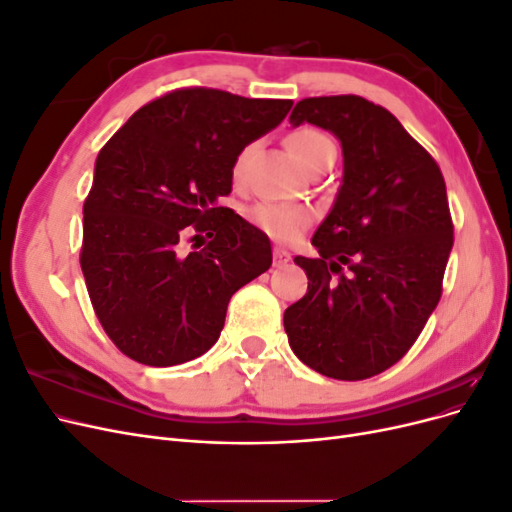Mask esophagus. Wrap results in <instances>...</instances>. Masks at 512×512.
Returning a JSON list of instances; mask_svg holds the SVG:
<instances>
[{
    "instance_id": "1",
    "label": "esophagus",
    "mask_w": 512,
    "mask_h": 512,
    "mask_svg": "<svg viewBox=\"0 0 512 512\" xmlns=\"http://www.w3.org/2000/svg\"><path fill=\"white\" fill-rule=\"evenodd\" d=\"M273 260H275V265H284V262L290 260V252L284 250V247H275V250H273Z\"/></svg>"
}]
</instances>
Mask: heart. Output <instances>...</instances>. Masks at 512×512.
<instances>
[{"label":"heart","instance_id":"heart-1","mask_svg":"<svg viewBox=\"0 0 512 512\" xmlns=\"http://www.w3.org/2000/svg\"><path fill=\"white\" fill-rule=\"evenodd\" d=\"M286 149L290 151V156L307 170V173L320 164L335 160L337 156V149L331 138L314 128L292 130L286 136ZM247 156H250V147H245L237 156L235 164H232V179L235 181L243 179ZM250 220L258 230L265 232V235H269L271 239L290 243V241H297L303 235V230L314 222V211L305 205L258 203L250 211Z\"/></svg>","mask_w":512,"mask_h":512}]
</instances>
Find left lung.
I'll return each instance as SVG.
<instances>
[{
    "label": "left lung",
    "mask_w": 512,
    "mask_h": 512,
    "mask_svg": "<svg viewBox=\"0 0 512 512\" xmlns=\"http://www.w3.org/2000/svg\"><path fill=\"white\" fill-rule=\"evenodd\" d=\"M290 123L333 132L344 177L314 232L318 258H294L309 282L284 312L288 344L322 376L365 380L412 348L442 297L453 247L444 177L395 115L361 96L305 98Z\"/></svg>",
    "instance_id": "obj_1"
}]
</instances>
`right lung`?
I'll list each match as a JSON object with an SVG mask.
<instances>
[{
	"label": "right lung",
	"instance_id": "right-lung-1",
	"mask_svg": "<svg viewBox=\"0 0 512 512\" xmlns=\"http://www.w3.org/2000/svg\"><path fill=\"white\" fill-rule=\"evenodd\" d=\"M290 106L175 89L138 108L100 149L83 205L81 269L102 329L132 361L170 367L205 354L232 294L271 267L269 237L220 198L239 153ZM185 240L206 245L183 253Z\"/></svg>",
	"mask_w": 512,
	"mask_h": 512
}]
</instances>
